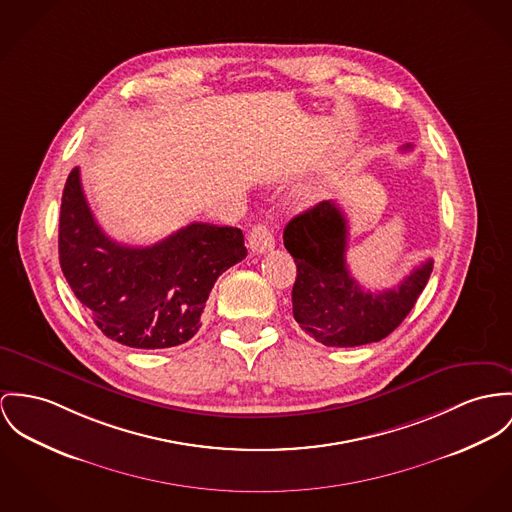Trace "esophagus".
Segmentation results:
<instances>
[{"label": "esophagus", "mask_w": 512, "mask_h": 512, "mask_svg": "<svg viewBox=\"0 0 512 512\" xmlns=\"http://www.w3.org/2000/svg\"><path fill=\"white\" fill-rule=\"evenodd\" d=\"M247 241L253 253H267L275 247V236L265 224H255L247 234Z\"/></svg>", "instance_id": "34e87169"}]
</instances>
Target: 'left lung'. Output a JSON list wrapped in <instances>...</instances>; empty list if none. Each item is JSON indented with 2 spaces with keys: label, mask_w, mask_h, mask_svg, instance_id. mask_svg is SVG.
Segmentation results:
<instances>
[{
  "label": "left lung",
  "mask_w": 512,
  "mask_h": 512,
  "mask_svg": "<svg viewBox=\"0 0 512 512\" xmlns=\"http://www.w3.org/2000/svg\"><path fill=\"white\" fill-rule=\"evenodd\" d=\"M407 144L401 150L407 152ZM349 226L333 200L294 216L284 228V247L294 257L292 312L298 325L325 347H358L382 341L413 310L433 273L425 261L395 288L362 290L347 267Z\"/></svg>",
  "instance_id": "1"
}]
</instances>
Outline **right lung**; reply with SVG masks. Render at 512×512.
<instances>
[{"instance_id": "right-lung-1", "label": "right lung", "mask_w": 512, "mask_h": 512, "mask_svg": "<svg viewBox=\"0 0 512 512\" xmlns=\"http://www.w3.org/2000/svg\"><path fill=\"white\" fill-rule=\"evenodd\" d=\"M58 253L70 288L109 339L169 349L195 337L214 282L247 249L239 228L202 222L150 247L117 243L95 222L74 167L62 195Z\"/></svg>"}]
</instances>
